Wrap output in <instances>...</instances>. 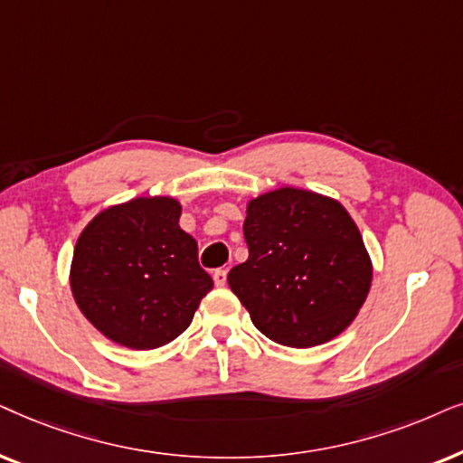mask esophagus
<instances>
[{
	"mask_svg": "<svg viewBox=\"0 0 463 463\" xmlns=\"http://www.w3.org/2000/svg\"><path fill=\"white\" fill-rule=\"evenodd\" d=\"M212 277H213V283L218 288H222V286H226V270L224 269H215L213 273H212Z\"/></svg>",
	"mask_w": 463,
	"mask_h": 463,
	"instance_id": "esophagus-1",
	"label": "esophagus"
}]
</instances>
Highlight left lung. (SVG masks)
<instances>
[{
    "label": "left lung",
    "instance_id": "1",
    "mask_svg": "<svg viewBox=\"0 0 463 463\" xmlns=\"http://www.w3.org/2000/svg\"><path fill=\"white\" fill-rule=\"evenodd\" d=\"M243 235L250 258L231 269L228 286L264 336L313 347L354 322L373 267L341 203L279 188L250 203Z\"/></svg>",
    "mask_w": 463,
    "mask_h": 463
}]
</instances>
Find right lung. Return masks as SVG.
Returning <instances> with one entry per match:
<instances>
[{"label": "right lung", "mask_w": 463, "mask_h": 463, "mask_svg": "<svg viewBox=\"0 0 463 463\" xmlns=\"http://www.w3.org/2000/svg\"><path fill=\"white\" fill-rule=\"evenodd\" d=\"M169 196L133 199L90 220L71 262V292L86 319L114 343L156 349L193 322L213 279Z\"/></svg>", "instance_id": "1"}]
</instances>
